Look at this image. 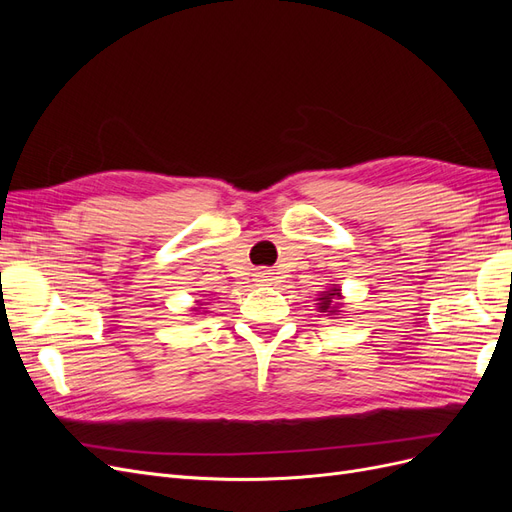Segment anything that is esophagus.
Masks as SVG:
<instances>
[{"label": "esophagus", "mask_w": 512, "mask_h": 512, "mask_svg": "<svg viewBox=\"0 0 512 512\" xmlns=\"http://www.w3.org/2000/svg\"><path fill=\"white\" fill-rule=\"evenodd\" d=\"M256 282L269 286V284L275 282V273H273V271H258V273H256Z\"/></svg>", "instance_id": "obj_1"}]
</instances>
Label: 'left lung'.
<instances>
[{"label": "left lung", "mask_w": 512, "mask_h": 512, "mask_svg": "<svg viewBox=\"0 0 512 512\" xmlns=\"http://www.w3.org/2000/svg\"><path fill=\"white\" fill-rule=\"evenodd\" d=\"M339 299H342V292H339L337 286H333V288H329V290H324V292L320 294V299H318V309H320V312L337 314V312H339L337 307H342V303H337Z\"/></svg>", "instance_id": "8db88e82"}]
</instances>
